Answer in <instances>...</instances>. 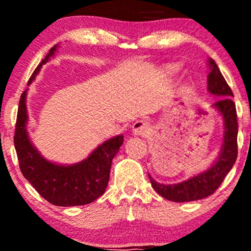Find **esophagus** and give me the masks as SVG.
<instances>
[{
	"instance_id": "obj_1",
	"label": "esophagus",
	"mask_w": 251,
	"mask_h": 251,
	"mask_svg": "<svg viewBox=\"0 0 251 251\" xmlns=\"http://www.w3.org/2000/svg\"><path fill=\"white\" fill-rule=\"evenodd\" d=\"M150 132V126L148 123L143 122V120H137L133 125H132V133L137 137H145Z\"/></svg>"
}]
</instances>
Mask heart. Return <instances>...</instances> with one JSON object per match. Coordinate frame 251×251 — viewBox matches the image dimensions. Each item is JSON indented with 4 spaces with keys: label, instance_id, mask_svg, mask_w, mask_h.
Listing matches in <instances>:
<instances>
[{
    "label": "heart",
    "instance_id": "1",
    "mask_svg": "<svg viewBox=\"0 0 251 251\" xmlns=\"http://www.w3.org/2000/svg\"><path fill=\"white\" fill-rule=\"evenodd\" d=\"M177 70H178V67L176 65H170V66H168V67H166V72H168L169 74L176 73V72H177Z\"/></svg>",
    "mask_w": 251,
    "mask_h": 251
}]
</instances>
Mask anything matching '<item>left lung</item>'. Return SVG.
I'll return each mask as SVG.
<instances>
[{
  "mask_svg": "<svg viewBox=\"0 0 251 251\" xmlns=\"http://www.w3.org/2000/svg\"><path fill=\"white\" fill-rule=\"evenodd\" d=\"M208 66L210 68L206 81L208 92L212 96L221 98L212 105V107L223 119V144L220 153L210 168L192 176L189 179L177 184H162L155 181L149 175L152 188L168 201H194L212 195L232 169L237 158L238 124L236 106L232 101L234 94L222 75L218 66L210 57L208 59Z\"/></svg>",
  "mask_w": 251,
  "mask_h": 251,
  "instance_id": "8db88e82",
  "label": "left lung"
}]
</instances>
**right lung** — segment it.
Listing matches in <instances>:
<instances>
[{
    "label": "right lung",
    "instance_id": "1",
    "mask_svg": "<svg viewBox=\"0 0 251 251\" xmlns=\"http://www.w3.org/2000/svg\"><path fill=\"white\" fill-rule=\"evenodd\" d=\"M55 45L34 71L28 85L35 80L40 70L57 53ZM27 92L22 93L17 111L14 144L22 175L33 188L50 203L57 206L86 205L105 194L112 160L124 143L118 134L100 144L81 162L66 165L46 159L31 143L28 133Z\"/></svg>",
    "mask_w": 251,
    "mask_h": 251
}]
</instances>
